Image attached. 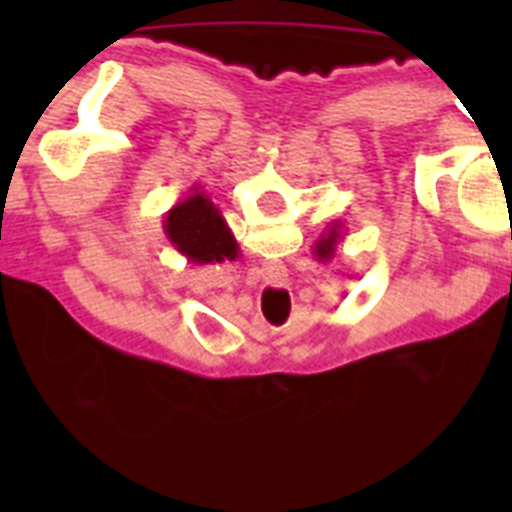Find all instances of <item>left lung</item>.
Wrapping results in <instances>:
<instances>
[{
  "mask_svg": "<svg viewBox=\"0 0 512 512\" xmlns=\"http://www.w3.org/2000/svg\"><path fill=\"white\" fill-rule=\"evenodd\" d=\"M341 238H343V223L341 220H336V223H330L328 230H325L318 241H315L312 256H315L318 261H330L333 259V253H336V246Z\"/></svg>",
  "mask_w": 512,
  "mask_h": 512,
  "instance_id": "left-lung-1",
  "label": "left lung"
}]
</instances>
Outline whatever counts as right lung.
Masks as SVG:
<instances>
[{
  "label": "right lung",
  "instance_id": "add662e5",
  "mask_svg": "<svg viewBox=\"0 0 512 512\" xmlns=\"http://www.w3.org/2000/svg\"><path fill=\"white\" fill-rule=\"evenodd\" d=\"M164 233L171 246L192 264H223L238 259V243L230 233L210 194L192 187V194L176 202L164 217Z\"/></svg>",
  "mask_w": 512,
  "mask_h": 512
}]
</instances>
